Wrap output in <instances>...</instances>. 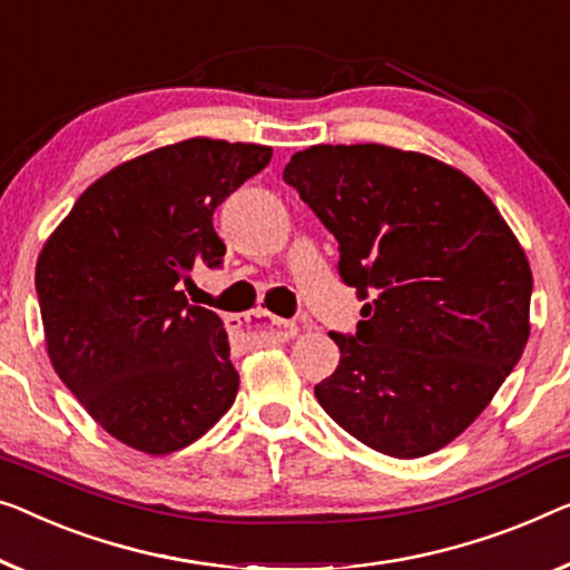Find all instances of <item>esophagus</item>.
Wrapping results in <instances>:
<instances>
[{
  "label": "esophagus",
  "mask_w": 570,
  "mask_h": 570,
  "mask_svg": "<svg viewBox=\"0 0 570 570\" xmlns=\"http://www.w3.org/2000/svg\"><path fill=\"white\" fill-rule=\"evenodd\" d=\"M256 317V330L268 340H274V343H286V340L296 337V333H299V327H296V322H288V320H282V317H274V314L268 312H256L253 314Z\"/></svg>",
  "instance_id": "obj_1"
}]
</instances>
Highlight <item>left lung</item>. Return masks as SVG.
<instances>
[{
    "instance_id": "left-lung-1",
    "label": "left lung",
    "mask_w": 570,
    "mask_h": 570,
    "mask_svg": "<svg viewBox=\"0 0 570 570\" xmlns=\"http://www.w3.org/2000/svg\"><path fill=\"white\" fill-rule=\"evenodd\" d=\"M284 181L335 235L358 292L355 335L314 396L394 458L435 453L487 410L530 337L532 271L487 194L443 160L389 146H312Z\"/></svg>"
}]
</instances>
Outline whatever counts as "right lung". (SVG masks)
Returning <instances> with one entry per match:
<instances>
[{
  "mask_svg": "<svg viewBox=\"0 0 570 570\" xmlns=\"http://www.w3.org/2000/svg\"><path fill=\"white\" fill-rule=\"evenodd\" d=\"M253 142L191 138L97 178L36 268L50 363L109 435L166 455L230 410L240 376L223 320L186 302L194 266L219 268L212 215L268 166Z\"/></svg>",
  "mask_w": 570,
  "mask_h": 570,
  "instance_id": "add662e5",
  "label": "right lung"
}]
</instances>
